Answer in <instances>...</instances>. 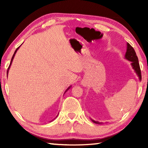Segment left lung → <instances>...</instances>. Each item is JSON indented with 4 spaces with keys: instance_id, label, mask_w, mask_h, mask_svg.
Returning a JSON list of instances; mask_svg holds the SVG:
<instances>
[{
    "instance_id": "obj_1",
    "label": "left lung",
    "mask_w": 148,
    "mask_h": 148,
    "mask_svg": "<svg viewBox=\"0 0 148 148\" xmlns=\"http://www.w3.org/2000/svg\"><path fill=\"white\" fill-rule=\"evenodd\" d=\"M125 58L127 60L132 62V68L134 69V71H136V74L139 77V79H142V76H141V71H140V65L138 62V57L136 54V52H135L134 49L133 47H132L131 45L129 43H127V52L126 54H125ZM92 122H94L95 123L99 124L100 123L98 121H95L94 120H92Z\"/></svg>"
}]
</instances>
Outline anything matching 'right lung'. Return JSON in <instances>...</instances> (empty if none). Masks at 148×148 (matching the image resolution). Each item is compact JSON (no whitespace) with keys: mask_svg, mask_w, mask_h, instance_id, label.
Returning <instances> with one entry per match:
<instances>
[{"mask_svg":"<svg viewBox=\"0 0 148 148\" xmlns=\"http://www.w3.org/2000/svg\"><path fill=\"white\" fill-rule=\"evenodd\" d=\"M19 47H17V48L16 49V51H15V52H14V55H13V56H12V59H11V62H10V65H11V63H12V60H13V59H14V56H15V54H16V51H17V49H18V48H19ZM10 66H9V67H8V71H7V73H8V69H10ZM70 88V87H69V88L68 89H67V90H68ZM67 90H66V91H67Z\"/></svg>","mask_w":148,"mask_h":148,"instance_id":"right-lung-1","label":"right lung"}]
</instances>
